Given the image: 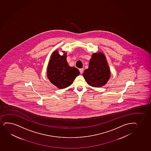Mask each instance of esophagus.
Masks as SVG:
<instances>
[{
  "instance_id": "esophagus-1",
  "label": "esophagus",
  "mask_w": 151,
  "mask_h": 151,
  "mask_svg": "<svg viewBox=\"0 0 151 151\" xmlns=\"http://www.w3.org/2000/svg\"><path fill=\"white\" fill-rule=\"evenodd\" d=\"M83 68H80V69H79V70H80V73H83Z\"/></svg>"
}]
</instances>
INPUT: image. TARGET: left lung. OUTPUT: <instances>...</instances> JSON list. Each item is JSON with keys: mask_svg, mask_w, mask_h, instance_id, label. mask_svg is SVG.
I'll return each mask as SVG.
<instances>
[{"mask_svg": "<svg viewBox=\"0 0 151 151\" xmlns=\"http://www.w3.org/2000/svg\"><path fill=\"white\" fill-rule=\"evenodd\" d=\"M83 76L87 83L92 87L99 88L107 83L110 77V70L103 53L93 54L88 68L84 71Z\"/></svg>", "mask_w": 151, "mask_h": 151, "instance_id": "8db88e82", "label": "left lung"}]
</instances>
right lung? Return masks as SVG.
<instances>
[{"label": "right lung", "instance_id": "add662e5", "mask_svg": "<svg viewBox=\"0 0 151 151\" xmlns=\"http://www.w3.org/2000/svg\"><path fill=\"white\" fill-rule=\"evenodd\" d=\"M79 75L78 69L68 65L66 53L60 55L56 50L52 53L47 67V77L52 84L60 89L66 88Z\"/></svg>", "mask_w": 151, "mask_h": 151}]
</instances>
